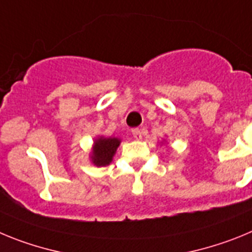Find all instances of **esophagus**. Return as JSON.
<instances>
[{
	"instance_id": "34e87169",
	"label": "esophagus",
	"mask_w": 252,
	"mask_h": 252,
	"mask_svg": "<svg viewBox=\"0 0 252 252\" xmlns=\"http://www.w3.org/2000/svg\"><path fill=\"white\" fill-rule=\"evenodd\" d=\"M131 134H133V137H134V139H137V140H140L142 139V131H140V129H138V128H134L133 129V130H131Z\"/></svg>"
}]
</instances>
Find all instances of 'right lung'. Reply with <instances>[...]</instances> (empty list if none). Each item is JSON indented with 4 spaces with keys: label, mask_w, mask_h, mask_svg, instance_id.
<instances>
[{
    "label": "right lung",
    "mask_w": 252,
    "mask_h": 252,
    "mask_svg": "<svg viewBox=\"0 0 252 252\" xmlns=\"http://www.w3.org/2000/svg\"><path fill=\"white\" fill-rule=\"evenodd\" d=\"M121 143L122 139L117 137H104V135L96 137L89 153L90 162L96 167L110 164Z\"/></svg>",
    "instance_id": "1"
}]
</instances>
